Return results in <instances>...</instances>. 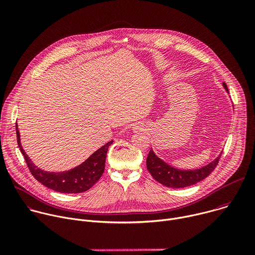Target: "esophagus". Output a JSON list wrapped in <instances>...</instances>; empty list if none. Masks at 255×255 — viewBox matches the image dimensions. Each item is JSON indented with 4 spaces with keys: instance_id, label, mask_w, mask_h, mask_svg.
<instances>
[{
    "instance_id": "34e87169",
    "label": "esophagus",
    "mask_w": 255,
    "mask_h": 255,
    "mask_svg": "<svg viewBox=\"0 0 255 255\" xmlns=\"http://www.w3.org/2000/svg\"><path fill=\"white\" fill-rule=\"evenodd\" d=\"M138 129H139V130H141V131L143 130V128H142V127H140V128H138Z\"/></svg>"
}]
</instances>
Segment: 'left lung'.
Here are the masks:
<instances>
[{"mask_svg":"<svg viewBox=\"0 0 255 255\" xmlns=\"http://www.w3.org/2000/svg\"><path fill=\"white\" fill-rule=\"evenodd\" d=\"M223 86L228 92L226 84H223ZM221 155L222 153L204 167L193 170H181L165 163L154 154L152 149H150L146 159V166L152 177L158 183L167 188L179 189L190 187L206 178L215 169Z\"/></svg>","mask_w":255,"mask_h":255,"instance_id":"1","label":"left lung"}]
</instances>
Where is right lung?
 <instances>
[{
	"label": "right lung",
	"mask_w": 255,
	"mask_h": 255,
	"mask_svg": "<svg viewBox=\"0 0 255 255\" xmlns=\"http://www.w3.org/2000/svg\"><path fill=\"white\" fill-rule=\"evenodd\" d=\"M16 134L20 151L24 155V159L31 174L48 189L64 194H79L86 192L97 183L105 169L108 148L113 143V140L109 141L104 146L94 152L86 161L75 168L62 172H48L36 166L22 148L17 123Z\"/></svg>",
	"instance_id": "1"
}]
</instances>
